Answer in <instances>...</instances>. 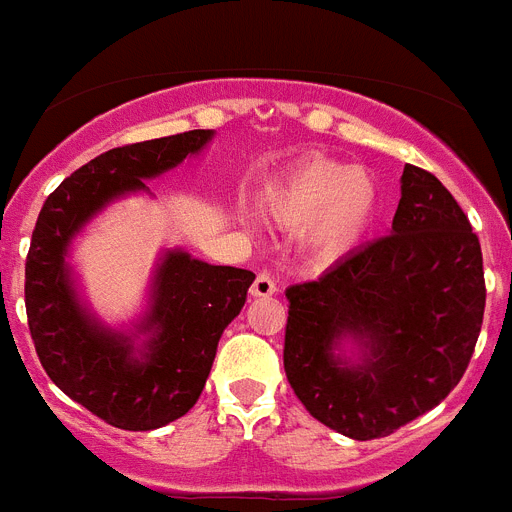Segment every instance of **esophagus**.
<instances>
[{
    "label": "esophagus",
    "mask_w": 512,
    "mask_h": 512,
    "mask_svg": "<svg viewBox=\"0 0 512 512\" xmlns=\"http://www.w3.org/2000/svg\"><path fill=\"white\" fill-rule=\"evenodd\" d=\"M278 291L276 281L270 278V273H257L255 283H252V289H249V294L252 296H273Z\"/></svg>",
    "instance_id": "34e87169"
}]
</instances>
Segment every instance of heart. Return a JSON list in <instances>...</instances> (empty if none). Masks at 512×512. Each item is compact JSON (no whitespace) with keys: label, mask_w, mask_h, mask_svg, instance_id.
<instances>
[{"label":"heart","mask_w":512,"mask_h":512,"mask_svg":"<svg viewBox=\"0 0 512 512\" xmlns=\"http://www.w3.org/2000/svg\"><path fill=\"white\" fill-rule=\"evenodd\" d=\"M263 208L283 229H309V239L322 255H341L369 229L377 187L367 171L349 163L307 158L270 184Z\"/></svg>","instance_id":"obj_1"}]
</instances>
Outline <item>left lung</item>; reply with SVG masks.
Masks as SVG:
<instances>
[{
	"label": "left lung",
	"mask_w": 512,
	"mask_h": 512,
	"mask_svg": "<svg viewBox=\"0 0 512 512\" xmlns=\"http://www.w3.org/2000/svg\"><path fill=\"white\" fill-rule=\"evenodd\" d=\"M283 369L296 398L351 440L388 437L461 382L482 330L479 236L435 174L406 163L388 236L286 289ZM351 337L360 362L335 354Z\"/></svg>",
	"instance_id": "8db88e82"
}]
</instances>
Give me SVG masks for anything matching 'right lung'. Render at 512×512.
<instances>
[{
	"instance_id": "1",
	"label": "right lung",
	"mask_w": 512,
	"mask_h": 512,
	"mask_svg": "<svg viewBox=\"0 0 512 512\" xmlns=\"http://www.w3.org/2000/svg\"><path fill=\"white\" fill-rule=\"evenodd\" d=\"M213 130H190L111 148L67 176L38 213L25 260V312L30 338L51 382L111 427L148 432L192 409L205 388L218 341L242 312L252 270L208 265L182 249L166 252L153 278L150 309L135 336L90 317L64 263L72 236L98 210L127 192L148 190L187 156L205 148Z\"/></svg>"
}]
</instances>
